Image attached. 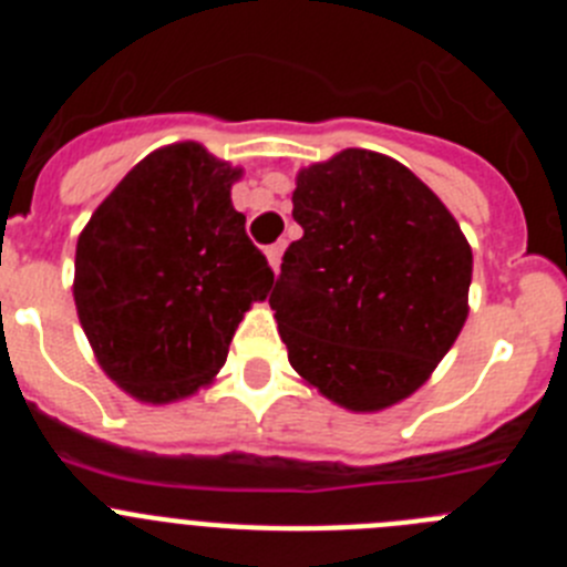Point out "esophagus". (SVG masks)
Here are the masks:
<instances>
[{"mask_svg":"<svg viewBox=\"0 0 567 567\" xmlns=\"http://www.w3.org/2000/svg\"><path fill=\"white\" fill-rule=\"evenodd\" d=\"M280 255H284V244H272V247H267V260L275 272H278L280 267Z\"/></svg>","mask_w":567,"mask_h":567,"instance_id":"34e87169","label":"esophagus"}]
</instances>
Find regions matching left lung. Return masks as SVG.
I'll return each mask as SVG.
<instances>
[{"mask_svg": "<svg viewBox=\"0 0 567 567\" xmlns=\"http://www.w3.org/2000/svg\"><path fill=\"white\" fill-rule=\"evenodd\" d=\"M303 238L269 292L295 372L352 412L409 398L468 315L471 247L412 169L343 150L298 173Z\"/></svg>", "mask_w": 567, "mask_h": 567, "instance_id": "obj_1", "label": "left lung"}]
</instances>
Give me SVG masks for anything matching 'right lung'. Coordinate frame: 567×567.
<instances>
[{
    "label": "right lung",
    "mask_w": 567,
    "mask_h": 567,
    "mask_svg": "<svg viewBox=\"0 0 567 567\" xmlns=\"http://www.w3.org/2000/svg\"><path fill=\"white\" fill-rule=\"evenodd\" d=\"M238 169L202 144L135 164L76 244L79 320L104 372L144 403L209 383L275 272L233 207Z\"/></svg>",
    "instance_id": "obj_1"
}]
</instances>
